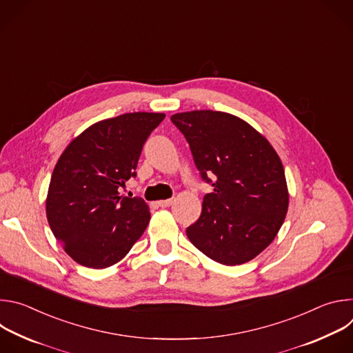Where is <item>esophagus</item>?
I'll return each instance as SVG.
<instances>
[{
    "instance_id": "esophagus-1",
    "label": "esophagus",
    "mask_w": 353,
    "mask_h": 353,
    "mask_svg": "<svg viewBox=\"0 0 353 353\" xmlns=\"http://www.w3.org/2000/svg\"><path fill=\"white\" fill-rule=\"evenodd\" d=\"M173 203H174V199L172 198V199H163V201H159V207H162V208H168V207H170V205H173Z\"/></svg>"
}]
</instances>
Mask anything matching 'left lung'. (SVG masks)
<instances>
[{
  "label": "left lung",
  "mask_w": 353,
  "mask_h": 353,
  "mask_svg": "<svg viewBox=\"0 0 353 353\" xmlns=\"http://www.w3.org/2000/svg\"><path fill=\"white\" fill-rule=\"evenodd\" d=\"M170 120L190 143L201 176L214 187L204 196L199 219L187 228V237L216 263L240 265L253 260L275 239L289 207L276 150L254 127L225 112L192 110Z\"/></svg>",
  "instance_id": "obj_1"
}]
</instances>
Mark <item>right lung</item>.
Masks as SVG:
<instances>
[{
	"mask_svg": "<svg viewBox=\"0 0 353 353\" xmlns=\"http://www.w3.org/2000/svg\"><path fill=\"white\" fill-rule=\"evenodd\" d=\"M135 112L97 121L64 149L50 180L46 215L65 253L88 268L123 260L150 212L139 196L120 195L135 177L142 146L165 119Z\"/></svg>",
	"mask_w": 353,
	"mask_h": 353,
	"instance_id": "add662e5",
	"label": "right lung"
}]
</instances>
